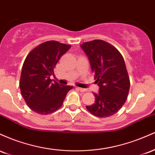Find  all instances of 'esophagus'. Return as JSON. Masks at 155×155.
<instances>
[{"instance_id": "1", "label": "esophagus", "mask_w": 155, "mask_h": 155, "mask_svg": "<svg viewBox=\"0 0 155 155\" xmlns=\"http://www.w3.org/2000/svg\"><path fill=\"white\" fill-rule=\"evenodd\" d=\"M76 89H77V90H79L80 92H85V91H87V90H86V89H84V88H81V87H76Z\"/></svg>"}]
</instances>
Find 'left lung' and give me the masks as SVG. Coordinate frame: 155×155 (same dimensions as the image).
I'll list each match as a JSON object with an SVG mask.
<instances>
[{"instance_id":"1","label":"left lung","mask_w":155,"mask_h":155,"mask_svg":"<svg viewBox=\"0 0 155 155\" xmlns=\"http://www.w3.org/2000/svg\"><path fill=\"white\" fill-rule=\"evenodd\" d=\"M88 57L99 93L95 104L86 106L95 117L112 116L122 107L130 90V79L123 57L114 46L102 40H93L81 45Z\"/></svg>"}]
</instances>
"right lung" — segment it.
I'll return each mask as SVG.
<instances>
[{"label": "right lung", "instance_id": "right-lung-1", "mask_svg": "<svg viewBox=\"0 0 155 155\" xmlns=\"http://www.w3.org/2000/svg\"><path fill=\"white\" fill-rule=\"evenodd\" d=\"M71 45L56 41L41 44L26 57L21 72L19 88L28 106L39 114H49L60 108L72 86L51 83V75Z\"/></svg>", "mask_w": 155, "mask_h": 155}]
</instances>
